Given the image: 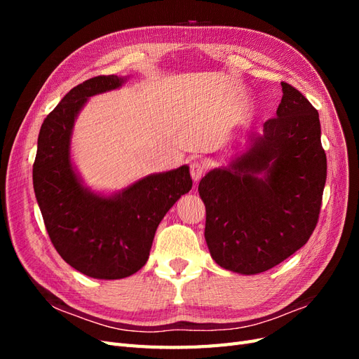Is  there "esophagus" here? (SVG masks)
Instances as JSON below:
<instances>
[{"label":"esophagus","instance_id":"obj_1","mask_svg":"<svg viewBox=\"0 0 359 359\" xmlns=\"http://www.w3.org/2000/svg\"><path fill=\"white\" fill-rule=\"evenodd\" d=\"M190 173H191V178L193 181H199L202 178V173H203V165L201 161H191L190 163Z\"/></svg>","mask_w":359,"mask_h":359}]
</instances>
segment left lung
Wrapping results in <instances>:
<instances>
[{
    "label": "left lung",
    "mask_w": 359,
    "mask_h": 359,
    "mask_svg": "<svg viewBox=\"0 0 359 359\" xmlns=\"http://www.w3.org/2000/svg\"><path fill=\"white\" fill-rule=\"evenodd\" d=\"M276 118L252 133L229 165L199 182L205 240L217 265L243 276L264 273L309 241L327 181L319 114L292 85Z\"/></svg>",
    "instance_id": "1"
}]
</instances>
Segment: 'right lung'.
Masks as SVG:
<instances>
[{
  "instance_id": "add662e5",
  "label": "right lung",
  "mask_w": 359,
  "mask_h": 359,
  "mask_svg": "<svg viewBox=\"0 0 359 359\" xmlns=\"http://www.w3.org/2000/svg\"><path fill=\"white\" fill-rule=\"evenodd\" d=\"M128 76H97L74 86L41 124L32 166L34 193L53 247L79 273L118 280L142 268L157 226L191 190L190 168L149 173L112 193L83 182L72 158L74 121L90 97L118 90Z\"/></svg>"
}]
</instances>
